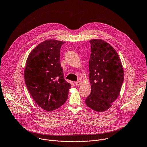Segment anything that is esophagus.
<instances>
[{"instance_id": "esophagus-1", "label": "esophagus", "mask_w": 147, "mask_h": 147, "mask_svg": "<svg viewBox=\"0 0 147 147\" xmlns=\"http://www.w3.org/2000/svg\"><path fill=\"white\" fill-rule=\"evenodd\" d=\"M75 84H76V85L77 86H81V81H77L75 82Z\"/></svg>"}]
</instances>
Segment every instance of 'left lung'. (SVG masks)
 <instances>
[{
	"instance_id": "1",
	"label": "left lung",
	"mask_w": 147,
	"mask_h": 147,
	"mask_svg": "<svg viewBox=\"0 0 147 147\" xmlns=\"http://www.w3.org/2000/svg\"><path fill=\"white\" fill-rule=\"evenodd\" d=\"M89 60L90 95L86 98L87 106L102 112L112 107L119 95L124 81V71L118 53L107 42L93 39Z\"/></svg>"
}]
</instances>
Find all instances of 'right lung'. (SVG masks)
Masks as SVG:
<instances>
[{"mask_svg":"<svg viewBox=\"0 0 147 147\" xmlns=\"http://www.w3.org/2000/svg\"><path fill=\"white\" fill-rule=\"evenodd\" d=\"M65 42L46 40L29 54L24 69L26 84L32 98L42 109L54 111L66 101L70 84L64 78L60 52Z\"/></svg>","mask_w":147,"mask_h":147,"instance_id":"add662e5","label":"right lung"}]
</instances>
